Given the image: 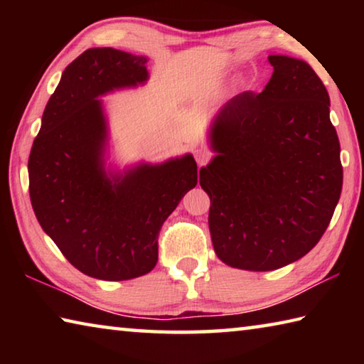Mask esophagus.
Listing matches in <instances>:
<instances>
[{
	"label": "esophagus",
	"instance_id": "1",
	"mask_svg": "<svg viewBox=\"0 0 364 364\" xmlns=\"http://www.w3.org/2000/svg\"><path fill=\"white\" fill-rule=\"evenodd\" d=\"M194 157L197 160V164L204 165L207 162V159H208V152L204 151V149H196L194 151Z\"/></svg>",
	"mask_w": 364,
	"mask_h": 364
}]
</instances>
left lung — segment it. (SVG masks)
Returning <instances> with one entry per match:
<instances>
[{"label":"left lung","mask_w":364,"mask_h":364,"mask_svg":"<svg viewBox=\"0 0 364 364\" xmlns=\"http://www.w3.org/2000/svg\"><path fill=\"white\" fill-rule=\"evenodd\" d=\"M268 60L262 93L244 91L215 117V157L199 171L215 254L249 271L282 268L315 247L343 180L326 86L305 60Z\"/></svg>","instance_id":"1"}]
</instances>
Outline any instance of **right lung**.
<instances>
[{
	"mask_svg": "<svg viewBox=\"0 0 364 364\" xmlns=\"http://www.w3.org/2000/svg\"><path fill=\"white\" fill-rule=\"evenodd\" d=\"M147 58L91 48L65 67L28 157L36 220L82 273L125 281L156 267L159 231L197 184L191 154L164 164L104 167L107 122L100 96L149 78Z\"/></svg>",
	"mask_w": 364,
	"mask_h": 364,
	"instance_id": "add662e5",
	"label": "right lung"
}]
</instances>
